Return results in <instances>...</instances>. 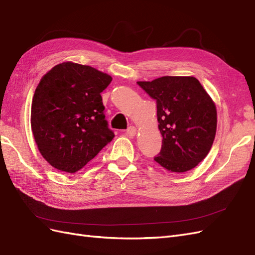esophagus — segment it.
Returning <instances> with one entry per match:
<instances>
[{
    "label": "esophagus",
    "instance_id": "34e87169",
    "mask_svg": "<svg viewBox=\"0 0 255 255\" xmlns=\"http://www.w3.org/2000/svg\"><path fill=\"white\" fill-rule=\"evenodd\" d=\"M136 133H137V128H136L135 127H129V128L127 129V134H128V136H130V137L135 136Z\"/></svg>",
    "mask_w": 255,
    "mask_h": 255
}]
</instances>
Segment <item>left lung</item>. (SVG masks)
Here are the masks:
<instances>
[{
  "instance_id": "8db88e82",
  "label": "left lung",
  "mask_w": 255,
  "mask_h": 255,
  "mask_svg": "<svg viewBox=\"0 0 255 255\" xmlns=\"http://www.w3.org/2000/svg\"><path fill=\"white\" fill-rule=\"evenodd\" d=\"M137 84L156 101L163 140L154 161L170 173L197 166L216 137L217 108L210 95L192 76H164Z\"/></svg>"
}]
</instances>
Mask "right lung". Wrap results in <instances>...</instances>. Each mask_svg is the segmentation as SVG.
<instances>
[{
  "instance_id": "right-lung-1",
  "label": "right lung",
  "mask_w": 255,
  "mask_h": 255,
  "mask_svg": "<svg viewBox=\"0 0 255 255\" xmlns=\"http://www.w3.org/2000/svg\"><path fill=\"white\" fill-rule=\"evenodd\" d=\"M112 80L106 73L73 62L53 66L40 79L31 128L40 154L52 167L76 173L113 140L101 96Z\"/></svg>"
}]
</instances>
